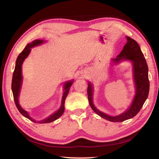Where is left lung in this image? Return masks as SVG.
I'll return each instance as SVG.
<instances>
[{
	"label": "left lung",
	"mask_w": 159,
	"mask_h": 159,
	"mask_svg": "<svg viewBox=\"0 0 159 159\" xmlns=\"http://www.w3.org/2000/svg\"><path fill=\"white\" fill-rule=\"evenodd\" d=\"M126 39L127 43L125 44L122 51L116 59H113V61L115 63H118L121 61L129 60L133 63L136 93L128 109L117 116H110L101 112L93 103V86L89 82L87 87V96L91 108L101 117L113 122L124 121L135 116L142 108L149 93L150 81L148 79V67L146 59L135 40L128 36Z\"/></svg>",
	"instance_id": "1"
}]
</instances>
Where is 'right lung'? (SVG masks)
<instances>
[{"label": "right lung", "instance_id": "obj_1", "mask_svg": "<svg viewBox=\"0 0 159 159\" xmlns=\"http://www.w3.org/2000/svg\"><path fill=\"white\" fill-rule=\"evenodd\" d=\"M43 42V40L41 39H36L34 41L28 43L27 45L22 50L21 53H20L18 55V58L16 59V66L14 69V72L13 73V77H12V83H11V89L13 92V99H14V102L16 104V106L17 109H18L20 113H21L23 116L25 117L28 118L29 120L33 121V122H38L39 124H46V123H50L52 122V121L56 120L58 119L59 117L62 116V114L64 112V109H65V107H64V104H65V100L67 96V94L69 93V90L70 89L71 85H72L73 80H70V81H67V83H65L64 84V93L62 97V101H61V105L59 108V109L56 111L55 113H54L51 116H50L46 118V119L37 121L35 120H33V118L29 116V113L27 111L24 110L22 108L20 107L19 102H18V98H19V94L20 92V88H21L22 85V65L23 63V61L25 59L28 57L29 55L30 52H31V48L33 47L42 44Z\"/></svg>", "mask_w": 159, "mask_h": 159}]
</instances>
